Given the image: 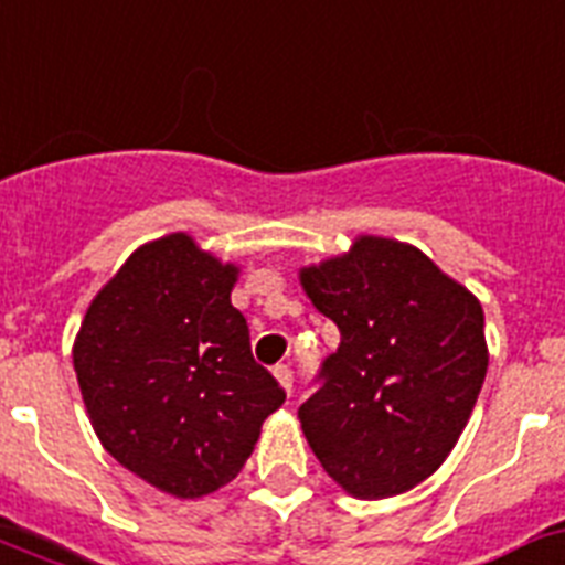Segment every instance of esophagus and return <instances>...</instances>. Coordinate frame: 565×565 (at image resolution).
I'll return each instance as SVG.
<instances>
[{"label":"esophagus","instance_id":"1","mask_svg":"<svg viewBox=\"0 0 565 565\" xmlns=\"http://www.w3.org/2000/svg\"><path fill=\"white\" fill-rule=\"evenodd\" d=\"M275 379H278V385L284 387L287 393H292V367L290 364H275Z\"/></svg>","mask_w":565,"mask_h":565}]
</instances>
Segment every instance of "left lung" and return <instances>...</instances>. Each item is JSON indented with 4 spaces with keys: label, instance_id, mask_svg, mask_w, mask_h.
I'll use <instances>...</instances> for the list:
<instances>
[{
    "label": "left lung",
    "instance_id": "obj_1",
    "mask_svg": "<svg viewBox=\"0 0 565 565\" xmlns=\"http://www.w3.org/2000/svg\"><path fill=\"white\" fill-rule=\"evenodd\" d=\"M301 287L341 333L298 407L312 454L359 500L411 491L451 454L486 382L480 301L416 246L376 235L301 269Z\"/></svg>",
    "mask_w": 565,
    "mask_h": 565
}]
</instances>
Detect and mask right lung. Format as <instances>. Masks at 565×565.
I'll return each mask as SVG.
<instances>
[{"label": "right lung", "mask_w": 565, "mask_h": 565, "mask_svg": "<svg viewBox=\"0 0 565 565\" xmlns=\"http://www.w3.org/2000/svg\"><path fill=\"white\" fill-rule=\"evenodd\" d=\"M235 281V264L172 232L129 255L74 341L103 448L180 500L235 480L287 396L253 359L249 327L230 301Z\"/></svg>", "instance_id": "add662e5"}]
</instances>
